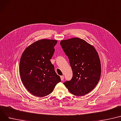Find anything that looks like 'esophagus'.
<instances>
[{"label":"esophagus","mask_w":121,"mask_h":121,"mask_svg":"<svg viewBox=\"0 0 121 121\" xmlns=\"http://www.w3.org/2000/svg\"><path fill=\"white\" fill-rule=\"evenodd\" d=\"M60 78H61V80L62 81V80H64V76H60Z\"/></svg>","instance_id":"34e87169"}]
</instances>
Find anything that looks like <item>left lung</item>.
<instances>
[{
  "label": "left lung",
  "mask_w": 121,
  "mask_h": 121,
  "mask_svg": "<svg viewBox=\"0 0 121 121\" xmlns=\"http://www.w3.org/2000/svg\"><path fill=\"white\" fill-rule=\"evenodd\" d=\"M60 45L69 58L73 73L70 81L63 84L75 96L89 93L101 76V63L97 51L93 46L77 37L62 40Z\"/></svg>",
  "instance_id": "obj_1"
}]
</instances>
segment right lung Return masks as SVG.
<instances>
[{"label": "right lung", "mask_w": 121, "mask_h": 121, "mask_svg": "<svg viewBox=\"0 0 121 121\" xmlns=\"http://www.w3.org/2000/svg\"><path fill=\"white\" fill-rule=\"evenodd\" d=\"M56 40L41 39L28 46L20 60L22 82L33 95L42 97L51 93L61 79L50 60L54 52Z\"/></svg>", "instance_id": "obj_1"}]
</instances>
